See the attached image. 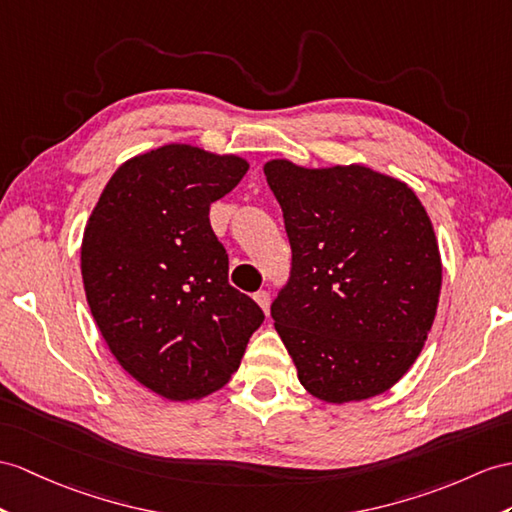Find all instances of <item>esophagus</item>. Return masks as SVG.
<instances>
[{"instance_id": "esophagus-1", "label": "esophagus", "mask_w": 512, "mask_h": 512, "mask_svg": "<svg viewBox=\"0 0 512 512\" xmlns=\"http://www.w3.org/2000/svg\"><path fill=\"white\" fill-rule=\"evenodd\" d=\"M254 299H256V304L265 310V315L269 313V306H271V295L267 293V291H258L256 295H254Z\"/></svg>"}]
</instances>
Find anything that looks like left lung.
<instances>
[{
    "instance_id": "8db88e82",
    "label": "left lung",
    "mask_w": 512,
    "mask_h": 512,
    "mask_svg": "<svg viewBox=\"0 0 512 512\" xmlns=\"http://www.w3.org/2000/svg\"><path fill=\"white\" fill-rule=\"evenodd\" d=\"M289 234L291 278L271 304L304 389L376 397L413 367L441 293L432 221L402 180L365 165H265Z\"/></svg>"
}]
</instances>
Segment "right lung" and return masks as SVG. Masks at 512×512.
I'll use <instances>...</instances> for the list:
<instances>
[{"label": "right lung", "instance_id": "obj_1", "mask_svg": "<svg viewBox=\"0 0 512 512\" xmlns=\"http://www.w3.org/2000/svg\"><path fill=\"white\" fill-rule=\"evenodd\" d=\"M247 169L234 154L162 145L112 173L84 228L82 282L97 328L117 363L171 402L221 389L265 319L230 286L208 219Z\"/></svg>", "mask_w": 512, "mask_h": 512}]
</instances>
